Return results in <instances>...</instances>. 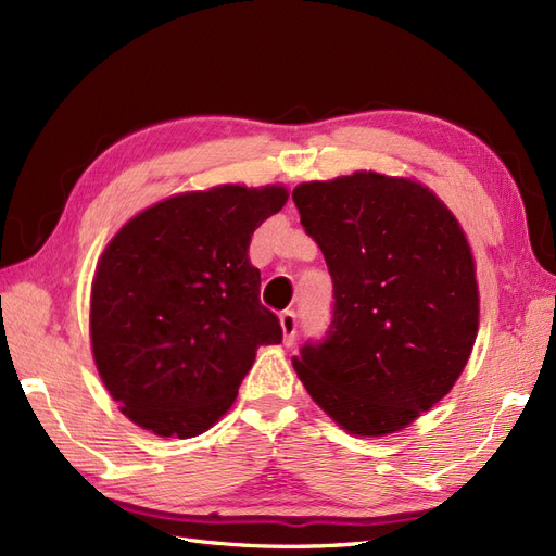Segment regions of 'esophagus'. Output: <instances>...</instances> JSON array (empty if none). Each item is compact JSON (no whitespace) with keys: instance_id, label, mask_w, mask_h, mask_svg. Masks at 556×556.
<instances>
[{"instance_id":"obj_1","label":"esophagus","mask_w":556,"mask_h":556,"mask_svg":"<svg viewBox=\"0 0 556 556\" xmlns=\"http://www.w3.org/2000/svg\"><path fill=\"white\" fill-rule=\"evenodd\" d=\"M280 327H282V341H285V345H294V339H296V313L294 311L280 313Z\"/></svg>"}]
</instances>
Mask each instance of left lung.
<instances>
[{
	"mask_svg": "<svg viewBox=\"0 0 556 556\" xmlns=\"http://www.w3.org/2000/svg\"><path fill=\"white\" fill-rule=\"evenodd\" d=\"M333 282L331 325L292 359L313 401L357 435L408 427L457 382L478 336L476 262L422 182L376 172L292 192Z\"/></svg>",
	"mask_w": 556,
	"mask_h": 556,
	"instance_id": "left-lung-1",
	"label": "left lung"
}]
</instances>
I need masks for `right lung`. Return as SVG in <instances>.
<instances>
[{
    "label": "right lung",
    "instance_id": "1",
    "mask_svg": "<svg viewBox=\"0 0 556 556\" xmlns=\"http://www.w3.org/2000/svg\"><path fill=\"white\" fill-rule=\"evenodd\" d=\"M288 197L282 185L185 192L111 239L92 280L90 339L134 425L162 439L204 433L231 408L257 348L282 341L248 248Z\"/></svg>",
    "mask_w": 556,
    "mask_h": 556
}]
</instances>
